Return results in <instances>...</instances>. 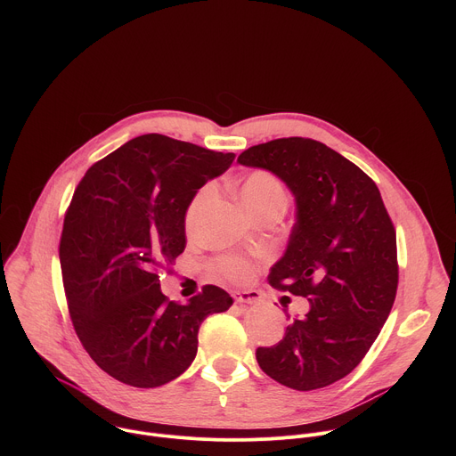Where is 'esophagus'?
Wrapping results in <instances>:
<instances>
[{
  "mask_svg": "<svg viewBox=\"0 0 456 456\" xmlns=\"http://www.w3.org/2000/svg\"><path fill=\"white\" fill-rule=\"evenodd\" d=\"M232 297H234V301H238V303H248V305H254V303H257L259 301V292H256V290H238V292H234L232 294Z\"/></svg>",
  "mask_w": 456,
  "mask_h": 456,
  "instance_id": "obj_1",
  "label": "esophagus"
}]
</instances>
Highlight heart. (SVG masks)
Returning <instances> with one entry per match:
<instances>
[{
	"instance_id": "1",
	"label": "heart",
	"mask_w": 456,
	"mask_h": 456,
	"mask_svg": "<svg viewBox=\"0 0 456 456\" xmlns=\"http://www.w3.org/2000/svg\"><path fill=\"white\" fill-rule=\"evenodd\" d=\"M209 197L211 187L204 185L187 202L183 211V229L187 234L197 231ZM238 197L247 211L256 218H264L273 213L281 215L287 206V191L283 183L273 173L264 169H254L238 182ZM215 269L231 281H247L254 274V265L248 259L238 256L220 257L215 264Z\"/></svg>"
}]
</instances>
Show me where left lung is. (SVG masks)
Returning a JSON list of instances; mask_svg holds the SVG:
<instances>
[{
	"mask_svg": "<svg viewBox=\"0 0 456 456\" xmlns=\"http://www.w3.org/2000/svg\"><path fill=\"white\" fill-rule=\"evenodd\" d=\"M238 162L273 171L294 192L297 220L267 280L310 303L280 343L256 350L257 364L299 392L324 387L364 359L392 312L394 222L375 182L319 141L276 139L245 150Z\"/></svg>",
	"mask_w": 456,
	"mask_h": 456,
	"instance_id": "8db88e82",
	"label": "left lung"
}]
</instances>
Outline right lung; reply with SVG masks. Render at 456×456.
<instances>
[{
	"mask_svg": "<svg viewBox=\"0 0 456 456\" xmlns=\"http://www.w3.org/2000/svg\"><path fill=\"white\" fill-rule=\"evenodd\" d=\"M234 153L148 134L95 162L64 215L59 259L64 296L85 350L113 379L157 387L199 350L200 324L232 297L204 285L189 303L160 292L159 271L185 248L183 211Z\"/></svg>",
	"mask_w": 456,
	"mask_h": 456,
	"instance_id": "add662e5",
	"label": "right lung"
}]
</instances>
